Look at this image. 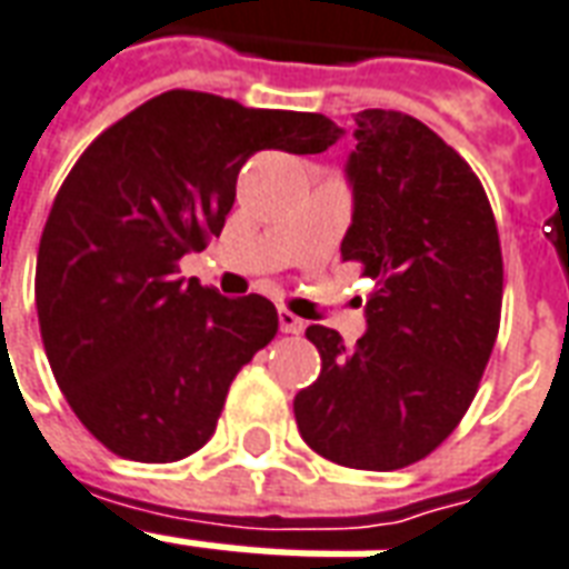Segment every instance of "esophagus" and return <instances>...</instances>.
<instances>
[{
  "label": "esophagus",
  "mask_w": 569,
  "mask_h": 569,
  "mask_svg": "<svg viewBox=\"0 0 569 569\" xmlns=\"http://www.w3.org/2000/svg\"><path fill=\"white\" fill-rule=\"evenodd\" d=\"M277 322H280V331L283 333H301L303 331V319H298V316L292 313V310H277Z\"/></svg>",
  "instance_id": "esophagus-1"
}]
</instances>
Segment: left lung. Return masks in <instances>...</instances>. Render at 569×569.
<instances>
[{
	"label": "left lung",
	"mask_w": 569,
	"mask_h": 569,
	"mask_svg": "<svg viewBox=\"0 0 569 569\" xmlns=\"http://www.w3.org/2000/svg\"><path fill=\"white\" fill-rule=\"evenodd\" d=\"M355 124L340 250L376 289L355 349L333 328H307L322 372L298 390L295 420L319 457L393 471L439 448L475 400L505 268L483 184L439 133L393 110L355 112Z\"/></svg>",
	"instance_id": "8db88e82"
}]
</instances>
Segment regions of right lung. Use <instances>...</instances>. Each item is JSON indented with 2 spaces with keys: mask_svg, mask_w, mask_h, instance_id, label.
Returning a JSON list of instances; mask_svg holds the SVG:
<instances>
[{
  "mask_svg": "<svg viewBox=\"0 0 569 569\" xmlns=\"http://www.w3.org/2000/svg\"><path fill=\"white\" fill-rule=\"evenodd\" d=\"M340 133L319 112L172 89L82 151L43 227L34 307L64 400L103 448L176 462L211 439L277 310L184 280L179 259L220 236L250 154H319Z\"/></svg>",
  "mask_w": 569,
  "mask_h": 569,
  "instance_id": "1",
  "label": "right lung"
}]
</instances>
